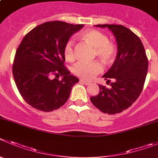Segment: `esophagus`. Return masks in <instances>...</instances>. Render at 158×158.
I'll list each match as a JSON object with an SVG mask.
<instances>
[{
    "label": "esophagus",
    "instance_id": "obj_1",
    "mask_svg": "<svg viewBox=\"0 0 158 158\" xmlns=\"http://www.w3.org/2000/svg\"><path fill=\"white\" fill-rule=\"evenodd\" d=\"M80 81H81V82H82V83L85 84V85H91V82L88 81L84 80V79H81Z\"/></svg>",
    "mask_w": 158,
    "mask_h": 158
}]
</instances>
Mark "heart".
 <instances>
[{"instance_id": "b5f03b06", "label": "heart", "mask_w": 158, "mask_h": 158, "mask_svg": "<svg viewBox=\"0 0 158 158\" xmlns=\"http://www.w3.org/2000/svg\"><path fill=\"white\" fill-rule=\"evenodd\" d=\"M81 37L89 45L95 48V56H98L104 63L109 64L115 59L117 48L113 43L110 42L106 34L96 30H89L82 32ZM64 56L66 61L71 62L75 59V52L72 41H69L64 48ZM102 70V66L99 62L85 63L79 62L72 68V71L77 76L90 80L97 73Z\"/></svg>"}]
</instances>
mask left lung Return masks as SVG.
I'll use <instances>...</instances> for the list:
<instances>
[{
    "label": "left lung",
    "instance_id": "obj_1",
    "mask_svg": "<svg viewBox=\"0 0 158 158\" xmlns=\"http://www.w3.org/2000/svg\"><path fill=\"white\" fill-rule=\"evenodd\" d=\"M107 27L112 31L118 45V53L113 63L102 77L110 81V89L99 85V93L90 98L95 107L105 114H114L128 109L138 99L147 77L148 59L141 40L124 26L114 24L95 25Z\"/></svg>",
    "mask_w": 158,
    "mask_h": 158
}]
</instances>
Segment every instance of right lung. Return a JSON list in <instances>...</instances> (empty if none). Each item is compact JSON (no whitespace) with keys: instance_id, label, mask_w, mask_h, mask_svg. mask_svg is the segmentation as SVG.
<instances>
[{"instance_id":"add662e5","label":"right lung","mask_w":158,"mask_h":158,"mask_svg":"<svg viewBox=\"0 0 158 158\" xmlns=\"http://www.w3.org/2000/svg\"><path fill=\"white\" fill-rule=\"evenodd\" d=\"M84 25L65 22L42 23L23 37L15 53L12 73L23 99L44 112L59 109L79 81L64 66V48L69 37ZM52 74L56 77L52 79ZM63 76L61 81L57 78Z\"/></svg>"}]
</instances>
